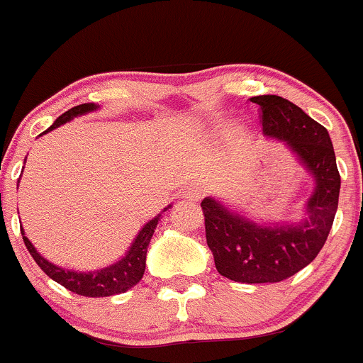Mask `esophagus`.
<instances>
[{
    "mask_svg": "<svg viewBox=\"0 0 363 363\" xmlns=\"http://www.w3.org/2000/svg\"><path fill=\"white\" fill-rule=\"evenodd\" d=\"M184 198L189 201H200L203 198V189L198 188V186H189V188L184 191Z\"/></svg>",
    "mask_w": 363,
    "mask_h": 363,
    "instance_id": "1",
    "label": "esophagus"
}]
</instances>
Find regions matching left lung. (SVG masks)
Segmentation results:
<instances>
[{"mask_svg":"<svg viewBox=\"0 0 363 363\" xmlns=\"http://www.w3.org/2000/svg\"><path fill=\"white\" fill-rule=\"evenodd\" d=\"M252 101L260 106L265 136L284 141L315 179L305 206L306 218L298 224L260 225L213 198L201 201L206 245L218 274L245 284H262L284 281L317 257L333 227L341 177L324 125L276 94H262Z\"/></svg>","mask_w":363,"mask_h":363,"instance_id":"1","label":"left lung"}]
</instances>
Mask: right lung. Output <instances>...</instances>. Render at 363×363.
Wrapping results in <instances>:
<instances>
[{
  "label": "right lung",
  "instance_id": "1",
  "mask_svg": "<svg viewBox=\"0 0 363 363\" xmlns=\"http://www.w3.org/2000/svg\"><path fill=\"white\" fill-rule=\"evenodd\" d=\"M98 105L94 103H82V105L74 106V108L67 110L65 113H62L55 121L53 125L50 129L45 130L43 134L50 133V130L57 129L62 123L72 121L74 117L79 115L89 113V111L96 110ZM170 208V205L167 206ZM167 208L163 212H167ZM162 213H158L153 220H150L148 224L139 230V234L130 245L129 252L125 253V257L121 258L117 264L105 267V269L94 270V272H75V270H67L62 267L53 265L51 262H48L46 258H43L41 255L35 252L33 242L29 241V238L26 236L23 229L22 230V240L26 242L27 250H29L30 257L34 258L35 264L43 269V272L48 277H51L53 281H57L58 284H62L63 288H67L69 291L81 294V296H89V298H103V296H113V294H121L129 291L130 288L138 284L143 279L146 267V252H148V245L153 238L155 229H157L158 220H160Z\"/></svg>",
  "mask_w": 363,
  "mask_h": 363
}]
</instances>
